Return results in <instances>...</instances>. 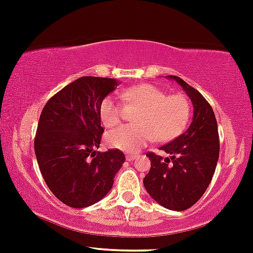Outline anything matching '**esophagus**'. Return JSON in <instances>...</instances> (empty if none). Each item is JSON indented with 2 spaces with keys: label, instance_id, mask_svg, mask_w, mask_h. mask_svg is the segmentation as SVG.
<instances>
[{
  "label": "esophagus",
  "instance_id": "esophagus-1",
  "mask_svg": "<svg viewBox=\"0 0 253 253\" xmlns=\"http://www.w3.org/2000/svg\"><path fill=\"white\" fill-rule=\"evenodd\" d=\"M137 158V155L134 154H126V160L127 161H134Z\"/></svg>",
  "mask_w": 253,
  "mask_h": 253
}]
</instances>
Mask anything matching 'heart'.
<instances>
[{"label": "heart", "instance_id": "b5f03b06", "mask_svg": "<svg viewBox=\"0 0 253 253\" xmlns=\"http://www.w3.org/2000/svg\"><path fill=\"white\" fill-rule=\"evenodd\" d=\"M127 103L140 107L135 115L137 125H122L105 134V143L114 149L135 152L154 138L161 143L175 139L185 131L191 118V102L182 93L167 95L151 84H138L122 91ZM99 118L105 127L121 120V105L113 96H107L99 107Z\"/></svg>", "mask_w": 253, "mask_h": 253}]
</instances>
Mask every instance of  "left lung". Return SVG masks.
Returning a JSON list of instances; mask_svg holds the SVG:
<instances>
[{"label": "left lung", "mask_w": 253, "mask_h": 253, "mask_svg": "<svg viewBox=\"0 0 253 253\" xmlns=\"http://www.w3.org/2000/svg\"><path fill=\"white\" fill-rule=\"evenodd\" d=\"M175 80L193 104V119L187 131L161 150L170 155L149 152L151 168L144 177L146 191L158 204L169 210L188 209L201 199L211 181L220 154L217 122L211 105L196 88L176 76Z\"/></svg>", "instance_id": "obj_1"}]
</instances>
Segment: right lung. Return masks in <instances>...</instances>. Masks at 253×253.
I'll return each mask as SVG.
<instances>
[{
  "label": "right lung",
  "mask_w": 253,
  "mask_h": 253,
  "mask_svg": "<svg viewBox=\"0 0 253 253\" xmlns=\"http://www.w3.org/2000/svg\"><path fill=\"white\" fill-rule=\"evenodd\" d=\"M113 78L82 77L46 102L38 121L35 152L44 181L59 201L85 208L112 190L125 155L97 152L103 127L99 107L116 88Z\"/></svg>",
  "instance_id": "add662e5"
}]
</instances>
